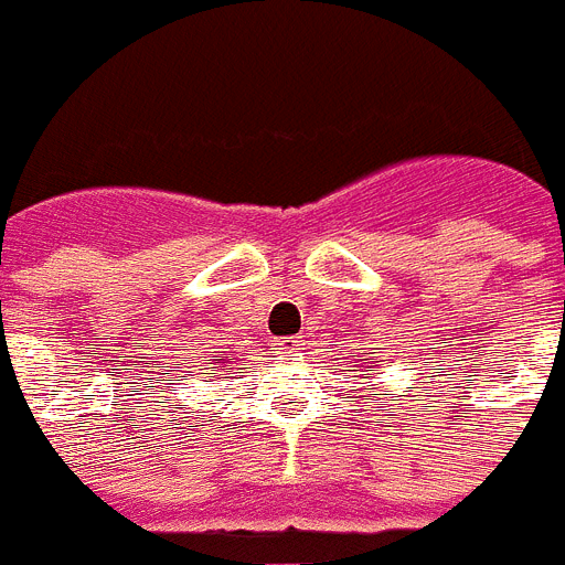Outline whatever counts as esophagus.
<instances>
[{"label":"esophagus","mask_w":565,"mask_h":565,"mask_svg":"<svg viewBox=\"0 0 565 565\" xmlns=\"http://www.w3.org/2000/svg\"><path fill=\"white\" fill-rule=\"evenodd\" d=\"M298 347H301V343H298V341H281L276 347V350H278V355H296Z\"/></svg>","instance_id":"1"}]
</instances>
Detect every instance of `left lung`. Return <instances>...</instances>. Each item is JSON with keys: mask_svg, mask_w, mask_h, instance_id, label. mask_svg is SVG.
Instances as JSON below:
<instances>
[{"mask_svg": "<svg viewBox=\"0 0 565 565\" xmlns=\"http://www.w3.org/2000/svg\"><path fill=\"white\" fill-rule=\"evenodd\" d=\"M364 361H370V358H364Z\"/></svg>", "mask_w": 565, "mask_h": 565, "instance_id": "left-lung-1", "label": "left lung"}]
</instances>
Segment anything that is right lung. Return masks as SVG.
I'll return each instance as SVG.
<instances>
[{
    "mask_svg": "<svg viewBox=\"0 0 565 565\" xmlns=\"http://www.w3.org/2000/svg\"><path fill=\"white\" fill-rule=\"evenodd\" d=\"M213 361H215V364H230V361H233V358H227V361H224L222 355H213ZM207 370H215V366H207Z\"/></svg>",
    "mask_w": 565,
    "mask_h": 565,
    "instance_id": "obj_1",
    "label": "right lung"
}]
</instances>
